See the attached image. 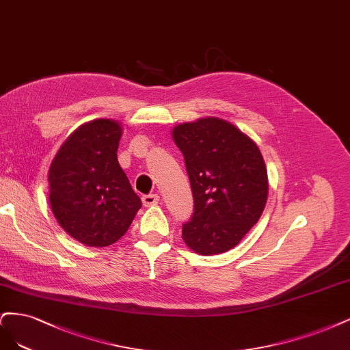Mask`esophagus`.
<instances>
[{
  "mask_svg": "<svg viewBox=\"0 0 350 350\" xmlns=\"http://www.w3.org/2000/svg\"><path fill=\"white\" fill-rule=\"evenodd\" d=\"M160 202L159 195H144L142 196V204L144 206H154Z\"/></svg>",
  "mask_w": 350,
  "mask_h": 350,
  "instance_id": "obj_1",
  "label": "esophagus"
}]
</instances>
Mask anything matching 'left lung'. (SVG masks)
I'll return each instance as SVG.
<instances>
[{"instance_id": "8db88e82", "label": "left lung", "mask_w": 350, "mask_h": 350, "mask_svg": "<svg viewBox=\"0 0 350 350\" xmlns=\"http://www.w3.org/2000/svg\"><path fill=\"white\" fill-rule=\"evenodd\" d=\"M193 193L183 240L199 254H219L239 244L262 217L267 170L256 142L232 123L205 118L173 129Z\"/></svg>"}]
</instances>
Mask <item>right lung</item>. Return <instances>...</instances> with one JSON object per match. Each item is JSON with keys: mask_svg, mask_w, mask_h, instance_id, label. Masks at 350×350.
<instances>
[{"mask_svg": "<svg viewBox=\"0 0 350 350\" xmlns=\"http://www.w3.org/2000/svg\"><path fill=\"white\" fill-rule=\"evenodd\" d=\"M120 137L116 120L87 122L66 138L49 168L53 215L88 247L116 243L142 206L118 161Z\"/></svg>", "mask_w": 350, "mask_h": 350, "instance_id": "1", "label": "right lung"}]
</instances>
